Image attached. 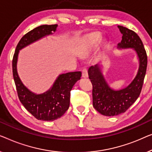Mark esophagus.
I'll return each mask as SVG.
<instances>
[{
  "label": "esophagus",
  "instance_id": "esophagus-1",
  "mask_svg": "<svg viewBox=\"0 0 152 152\" xmlns=\"http://www.w3.org/2000/svg\"><path fill=\"white\" fill-rule=\"evenodd\" d=\"M82 76L83 78H87L88 77V72L86 67H84L82 69Z\"/></svg>",
  "mask_w": 152,
  "mask_h": 152
}]
</instances>
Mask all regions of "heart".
I'll use <instances>...</instances> for the list:
<instances>
[{"label":"heart","instance_id":"obj_1","mask_svg":"<svg viewBox=\"0 0 152 152\" xmlns=\"http://www.w3.org/2000/svg\"><path fill=\"white\" fill-rule=\"evenodd\" d=\"M89 44H87V48H91L93 47H94L95 45H96V44H98L99 41L101 39V36H100V34L98 33H94L91 34L90 36H89Z\"/></svg>","mask_w":152,"mask_h":152}]
</instances>
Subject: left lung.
<instances>
[{"instance_id":"1","label":"left lung","mask_w":152,"mask_h":152,"mask_svg":"<svg viewBox=\"0 0 152 152\" xmlns=\"http://www.w3.org/2000/svg\"><path fill=\"white\" fill-rule=\"evenodd\" d=\"M123 34L118 48H134L139 58L137 75L127 87L118 91L111 89L104 80L98 65L88 69L89 78L92 84L93 106L100 114L114 116L125 112L139 97L142 90L147 66V56L142 42L135 31L118 25Z\"/></svg>"}]
</instances>
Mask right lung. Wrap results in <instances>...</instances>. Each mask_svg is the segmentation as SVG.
<instances>
[{
	"mask_svg": "<svg viewBox=\"0 0 152 152\" xmlns=\"http://www.w3.org/2000/svg\"><path fill=\"white\" fill-rule=\"evenodd\" d=\"M58 25H43L36 27L21 38L17 45L12 60L13 77L18 96L25 109L36 118L53 121L61 118L69 107L70 91L80 80V72H68L60 75L50 90L42 94H35L26 88L19 78L16 63L19 50L47 35L52 34Z\"/></svg>",
	"mask_w": 152,
	"mask_h": 152,
	"instance_id": "right-lung-1",
	"label": "right lung"
}]
</instances>
